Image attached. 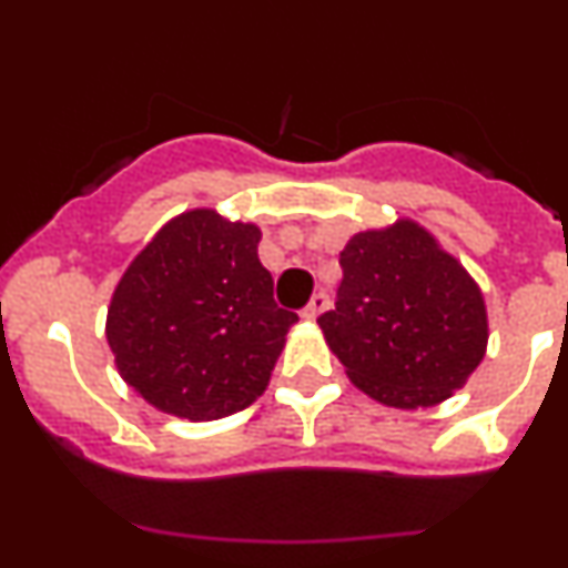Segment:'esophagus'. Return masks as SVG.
Segmentation results:
<instances>
[{
	"label": "esophagus",
	"instance_id": "34e87169",
	"mask_svg": "<svg viewBox=\"0 0 568 568\" xmlns=\"http://www.w3.org/2000/svg\"><path fill=\"white\" fill-rule=\"evenodd\" d=\"M326 307H329V296L324 294V291H318L316 296H313L311 300V305L305 307V311H302V318H307V321H316L321 313L326 311Z\"/></svg>",
	"mask_w": 568,
	"mask_h": 568
}]
</instances>
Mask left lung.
<instances>
[{
  "instance_id": "8db88e82",
  "label": "left lung",
  "mask_w": 568,
  "mask_h": 568,
  "mask_svg": "<svg viewBox=\"0 0 568 568\" xmlns=\"http://www.w3.org/2000/svg\"><path fill=\"white\" fill-rule=\"evenodd\" d=\"M335 311L318 318L329 352L365 395L395 409L443 404L489 343L478 283L415 220L354 233L341 252Z\"/></svg>"
}]
</instances>
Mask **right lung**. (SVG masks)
<instances>
[{
    "label": "right lung",
    "instance_id": "1",
    "mask_svg": "<svg viewBox=\"0 0 568 568\" xmlns=\"http://www.w3.org/2000/svg\"><path fill=\"white\" fill-rule=\"evenodd\" d=\"M261 227L214 209L173 216L129 263L106 311L120 379L168 415L220 420L266 390L300 316L274 302Z\"/></svg>",
    "mask_w": 568,
    "mask_h": 568
}]
</instances>
